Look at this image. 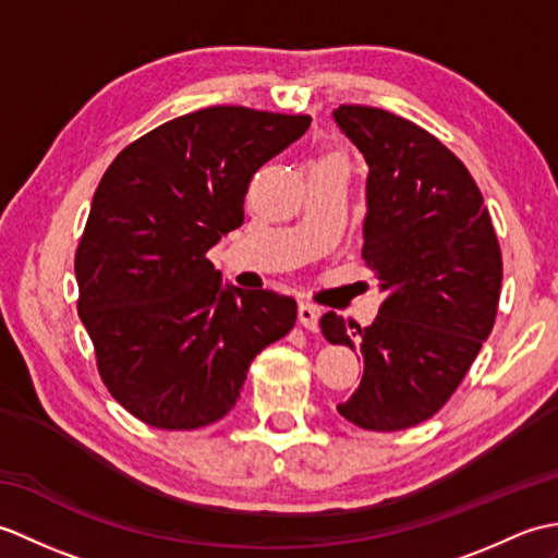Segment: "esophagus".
Here are the masks:
<instances>
[{"label": "esophagus", "instance_id": "34e87169", "mask_svg": "<svg viewBox=\"0 0 558 558\" xmlns=\"http://www.w3.org/2000/svg\"><path fill=\"white\" fill-rule=\"evenodd\" d=\"M298 316H300V324L306 330H316L318 328V316H322V312H318V306H314L310 302H302L300 310H298Z\"/></svg>", "mask_w": 558, "mask_h": 558}]
</instances>
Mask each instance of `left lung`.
I'll return each mask as SVG.
<instances>
[{
    "label": "left lung",
    "instance_id": "1",
    "mask_svg": "<svg viewBox=\"0 0 558 558\" xmlns=\"http://www.w3.org/2000/svg\"><path fill=\"white\" fill-rule=\"evenodd\" d=\"M333 120L369 165L362 258L386 300L366 328L336 312L318 326L364 357L338 412L362 429L400 432L446 405L489 338L501 248L475 180L436 136L364 105H340Z\"/></svg>",
    "mask_w": 558,
    "mask_h": 558
}]
</instances>
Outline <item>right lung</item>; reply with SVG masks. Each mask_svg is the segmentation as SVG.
Returning <instances> with one entry per match:
<instances>
[{
  "label": "right lung",
  "mask_w": 558,
  "mask_h": 558,
  "mask_svg": "<svg viewBox=\"0 0 558 558\" xmlns=\"http://www.w3.org/2000/svg\"><path fill=\"white\" fill-rule=\"evenodd\" d=\"M310 114L234 105L165 122L112 160L76 248L78 316L112 398L156 429L222 420L248 364L298 322V302L222 288L206 254L244 222L254 172Z\"/></svg>",
  "instance_id": "1"
}]
</instances>
